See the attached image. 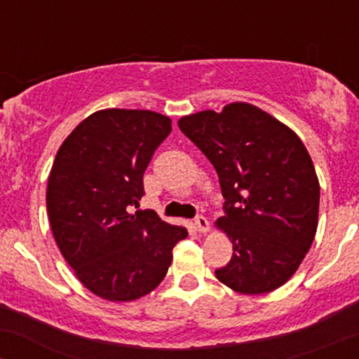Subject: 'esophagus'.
Instances as JSON below:
<instances>
[{"label":"esophagus","mask_w":359,"mask_h":359,"mask_svg":"<svg viewBox=\"0 0 359 359\" xmlns=\"http://www.w3.org/2000/svg\"><path fill=\"white\" fill-rule=\"evenodd\" d=\"M194 226H196V229L199 233L209 231V221L205 219L204 216H196V219H194Z\"/></svg>","instance_id":"obj_1"}]
</instances>
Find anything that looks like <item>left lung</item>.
<instances>
[{
    "mask_svg": "<svg viewBox=\"0 0 359 359\" xmlns=\"http://www.w3.org/2000/svg\"><path fill=\"white\" fill-rule=\"evenodd\" d=\"M180 131L219 177L233 257L219 282L258 295L287 282L314 241L319 180L307 148L290 128L248 102L179 119Z\"/></svg>",
    "mask_w": 359,
    "mask_h": 359,
    "instance_id": "obj_1",
    "label": "left lung"
}]
</instances>
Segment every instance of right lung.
<instances>
[{"mask_svg": "<svg viewBox=\"0 0 359 359\" xmlns=\"http://www.w3.org/2000/svg\"><path fill=\"white\" fill-rule=\"evenodd\" d=\"M170 131V118L154 111L102 109L76 126L53 160L47 185L53 238L84 287L111 302L150 294L187 236L184 226L151 209L130 214Z\"/></svg>", "mask_w": 359, "mask_h": 359, "instance_id": "obj_1", "label": "right lung"}]
</instances>
